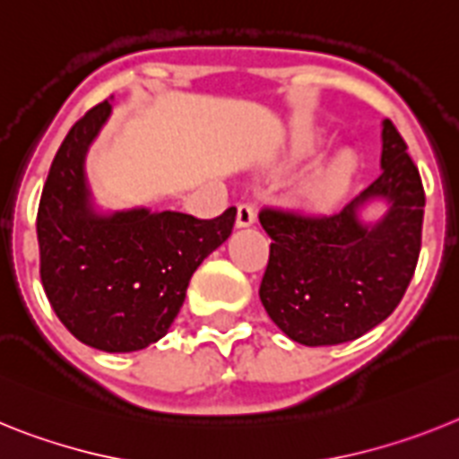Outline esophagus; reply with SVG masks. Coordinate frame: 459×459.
<instances>
[{
	"label": "esophagus",
	"mask_w": 459,
	"mask_h": 459,
	"mask_svg": "<svg viewBox=\"0 0 459 459\" xmlns=\"http://www.w3.org/2000/svg\"><path fill=\"white\" fill-rule=\"evenodd\" d=\"M256 221V207L252 203H240L238 205V229H245V226H252Z\"/></svg>",
	"instance_id": "obj_1"
}]
</instances>
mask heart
Here are the masks:
<instances>
[{
  "instance_id": "1",
  "label": "heart",
  "mask_w": 459,
  "mask_h": 459,
  "mask_svg": "<svg viewBox=\"0 0 459 459\" xmlns=\"http://www.w3.org/2000/svg\"><path fill=\"white\" fill-rule=\"evenodd\" d=\"M314 152H316V143H307L305 147H300V152L298 154H300V157H309V154ZM353 169H356L353 157H351V154H340L324 173L318 175L316 182H314V198H318V201H333L334 196H340L342 191L346 189V185H349Z\"/></svg>"
}]
</instances>
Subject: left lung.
<instances>
[{"label":"left lung","instance_id":"1","mask_svg":"<svg viewBox=\"0 0 459 459\" xmlns=\"http://www.w3.org/2000/svg\"><path fill=\"white\" fill-rule=\"evenodd\" d=\"M381 175L334 214L268 205L258 219L270 242L263 307L277 328L305 346L358 340L395 312L416 273L425 189L395 125L384 122ZM385 197L389 210L365 227L357 210Z\"/></svg>","mask_w":459,"mask_h":459}]
</instances>
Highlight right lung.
I'll return each mask as SVG.
<instances>
[{
	"label": "right lung",
	"instance_id": "add662e5",
	"mask_svg": "<svg viewBox=\"0 0 459 459\" xmlns=\"http://www.w3.org/2000/svg\"><path fill=\"white\" fill-rule=\"evenodd\" d=\"M110 113L101 101L69 129L55 154L37 212L41 284L50 307L82 344L129 353L154 344L180 312L191 274L229 240L235 207L214 219L90 205L85 152Z\"/></svg>",
	"mask_w": 459,
	"mask_h": 459
}]
</instances>
